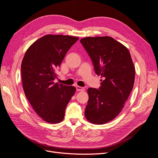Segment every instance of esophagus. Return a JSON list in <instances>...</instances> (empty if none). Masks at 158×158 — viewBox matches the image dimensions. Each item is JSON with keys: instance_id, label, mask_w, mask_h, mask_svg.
<instances>
[{"instance_id": "34e87169", "label": "esophagus", "mask_w": 158, "mask_h": 158, "mask_svg": "<svg viewBox=\"0 0 158 158\" xmlns=\"http://www.w3.org/2000/svg\"><path fill=\"white\" fill-rule=\"evenodd\" d=\"M76 88L78 92H83V91L85 90V88L84 87H81V86H79V85H76Z\"/></svg>"}]
</instances>
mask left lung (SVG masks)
Returning <instances> with one entry per match:
<instances>
[{
	"label": "left lung",
	"instance_id": "1",
	"mask_svg": "<svg viewBox=\"0 0 158 158\" xmlns=\"http://www.w3.org/2000/svg\"><path fill=\"white\" fill-rule=\"evenodd\" d=\"M80 43L92 61L95 74L103 78L98 89H88L85 116L89 122L102 125L122 111L133 88L135 69L128 49L111 37H85Z\"/></svg>",
	"mask_w": 158,
	"mask_h": 158
}]
</instances>
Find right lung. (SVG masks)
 Listing matches in <instances>:
<instances>
[{
	"label": "right lung",
	"instance_id": "1",
	"mask_svg": "<svg viewBox=\"0 0 158 158\" xmlns=\"http://www.w3.org/2000/svg\"><path fill=\"white\" fill-rule=\"evenodd\" d=\"M79 38L47 35L28 48L23 56L21 73L26 97L38 115L47 123L63 120L65 109L76 92L74 86L55 83L66 52Z\"/></svg>",
	"mask_w": 158,
	"mask_h": 158
}]
</instances>
